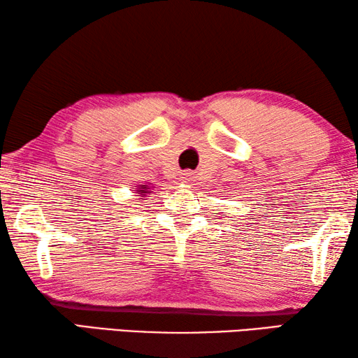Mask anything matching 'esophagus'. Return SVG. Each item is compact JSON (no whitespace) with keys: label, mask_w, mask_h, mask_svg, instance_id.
Returning a JSON list of instances; mask_svg holds the SVG:
<instances>
[{"label":"esophagus","mask_w":358,"mask_h":358,"mask_svg":"<svg viewBox=\"0 0 358 358\" xmlns=\"http://www.w3.org/2000/svg\"><path fill=\"white\" fill-rule=\"evenodd\" d=\"M182 182H192L193 179H195V174H193L192 171H185V173H182Z\"/></svg>","instance_id":"obj_1"}]
</instances>
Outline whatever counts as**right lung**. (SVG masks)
Segmentation results:
<instances>
[{
    "instance_id": "1",
    "label": "right lung",
    "mask_w": 358,
    "mask_h": 358,
    "mask_svg": "<svg viewBox=\"0 0 358 358\" xmlns=\"http://www.w3.org/2000/svg\"><path fill=\"white\" fill-rule=\"evenodd\" d=\"M139 192H141V193H143V192H144V190H139ZM144 193H145V192H144Z\"/></svg>"
}]
</instances>
